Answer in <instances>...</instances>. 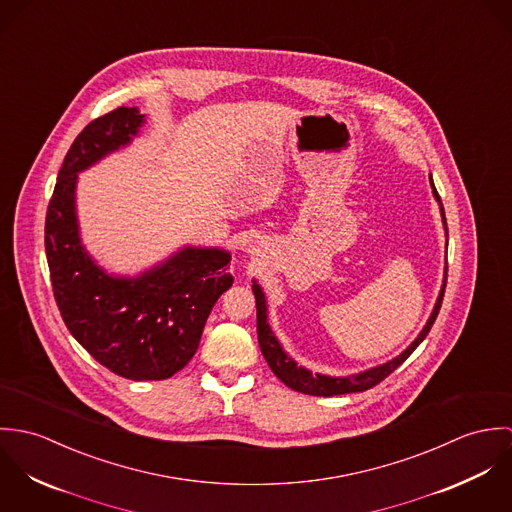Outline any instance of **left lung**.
Returning <instances> with one entry per match:
<instances>
[{"label":"left lung","mask_w":512,"mask_h":512,"mask_svg":"<svg viewBox=\"0 0 512 512\" xmlns=\"http://www.w3.org/2000/svg\"><path fill=\"white\" fill-rule=\"evenodd\" d=\"M432 189H434V197L439 201L438 191L434 187V181H432ZM441 205V203H439ZM441 219H443V226H445V232H447V222H445V213H443V207H441ZM445 284H447V266H445V276H443V286H441V292H439L438 301H436V307L428 319V323L424 325L422 333L416 337V341L402 353L398 355L396 359L384 363V365L374 366V368H368L365 372H359V374H353V376H325V374H313L311 370L303 368V366H297V363L293 361L292 357L286 355V351L282 349L280 341L276 339V335L272 333L270 325H268V307H266V295L262 292V288L254 282L252 286V292L256 297V327H258V343H260V349H262V355L266 359V363L272 368V372L286 384L290 386L295 392H301V394H311V396H337V394H351V392H365L368 388L376 386L378 382H382L390 372H394L398 366L402 365L414 351L416 347L426 339V335L430 333L436 317H438L439 307H441V301H443V293H445Z\"/></svg>","instance_id":"8db88e82"}]
</instances>
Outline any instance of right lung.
<instances>
[{
  "label": "right lung",
  "instance_id": "add662e5",
  "mask_svg": "<svg viewBox=\"0 0 512 512\" xmlns=\"http://www.w3.org/2000/svg\"><path fill=\"white\" fill-rule=\"evenodd\" d=\"M144 114L120 106L92 120L65 155L45 219L55 301L74 339L130 380H163L197 353L207 317L232 286L230 254L187 246L138 278L106 274L84 250L74 189L78 173L138 136Z\"/></svg>",
  "mask_w": 512,
  "mask_h": 512
}]
</instances>
